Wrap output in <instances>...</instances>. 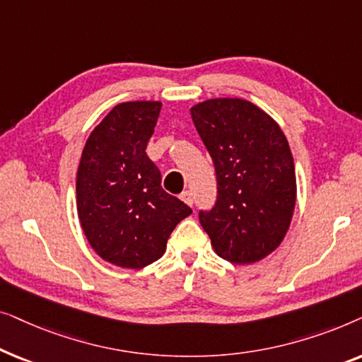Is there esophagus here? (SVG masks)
<instances>
[{
	"mask_svg": "<svg viewBox=\"0 0 362 362\" xmlns=\"http://www.w3.org/2000/svg\"><path fill=\"white\" fill-rule=\"evenodd\" d=\"M181 199L185 201L187 206H192V204H194V197H192V192H191V191H185V192H181Z\"/></svg>",
	"mask_w": 362,
	"mask_h": 362,
	"instance_id": "1",
	"label": "esophagus"
}]
</instances>
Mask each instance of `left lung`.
Masks as SVG:
<instances>
[{
  "mask_svg": "<svg viewBox=\"0 0 362 362\" xmlns=\"http://www.w3.org/2000/svg\"><path fill=\"white\" fill-rule=\"evenodd\" d=\"M191 117L217 175L216 206L199 212L212 249L239 265L265 259L285 239L296 202L285 133L245 98H209L191 107Z\"/></svg>",
  "mask_w": 362,
  "mask_h": 362,
  "instance_id": "obj_1",
  "label": "left lung"
}]
</instances>
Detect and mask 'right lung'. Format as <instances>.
Instances as JSON below:
<instances>
[{"label": "right lung", "mask_w": 362, "mask_h": 362, "mask_svg": "<svg viewBox=\"0 0 362 362\" xmlns=\"http://www.w3.org/2000/svg\"><path fill=\"white\" fill-rule=\"evenodd\" d=\"M161 102L118 103L93 128L77 170V214L95 254L122 269L161 259L166 242L191 207L161 187L146 156Z\"/></svg>", "instance_id": "right-lung-1"}]
</instances>
